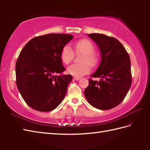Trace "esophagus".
Listing matches in <instances>:
<instances>
[{"mask_svg": "<svg viewBox=\"0 0 150 150\" xmlns=\"http://www.w3.org/2000/svg\"><path fill=\"white\" fill-rule=\"evenodd\" d=\"M74 80H76V81H78V80H79V79H80V78L75 77V76H74Z\"/></svg>", "mask_w": 150, "mask_h": 150, "instance_id": "34e87169", "label": "esophagus"}]
</instances>
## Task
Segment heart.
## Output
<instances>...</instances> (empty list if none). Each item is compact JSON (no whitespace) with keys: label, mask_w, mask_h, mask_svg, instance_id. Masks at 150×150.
I'll use <instances>...</instances> for the list:
<instances>
[{"label":"heart","mask_w":150,"mask_h":150,"mask_svg":"<svg viewBox=\"0 0 150 150\" xmlns=\"http://www.w3.org/2000/svg\"><path fill=\"white\" fill-rule=\"evenodd\" d=\"M74 48L76 52L83 54L80 64H72L67 68L69 74L75 77H81L91 72V67L95 66L98 62V56L94 52V46L92 43L86 39H82L78 41L74 44ZM74 52L69 45H65L63 47L60 58L62 62L65 64H69L74 58Z\"/></svg>","instance_id":"heart-1"}]
</instances>
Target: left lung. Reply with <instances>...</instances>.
Wrapping results in <instances>:
<instances>
[{
    "label": "left lung",
    "mask_w": 150,
    "mask_h": 150,
    "mask_svg": "<svg viewBox=\"0 0 150 150\" xmlns=\"http://www.w3.org/2000/svg\"><path fill=\"white\" fill-rule=\"evenodd\" d=\"M98 45L101 59L84 91L87 101L99 110L115 107L123 101L132 84L130 59L118 40L99 33L88 34Z\"/></svg>",
    "instance_id": "1"
}]
</instances>
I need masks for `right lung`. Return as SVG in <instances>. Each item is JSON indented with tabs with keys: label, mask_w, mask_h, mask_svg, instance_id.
I'll use <instances>...</instances> for the list:
<instances>
[{
	"label": "right lung",
	"mask_w": 150,
	"mask_h": 150,
	"mask_svg": "<svg viewBox=\"0 0 150 150\" xmlns=\"http://www.w3.org/2000/svg\"><path fill=\"white\" fill-rule=\"evenodd\" d=\"M73 38L51 33L31 39L22 49L16 63V83L31 108L52 111L64 100L72 76L62 74L65 69L60 53Z\"/></svg>",
	"instance_id": "1"
}]
</instances>
